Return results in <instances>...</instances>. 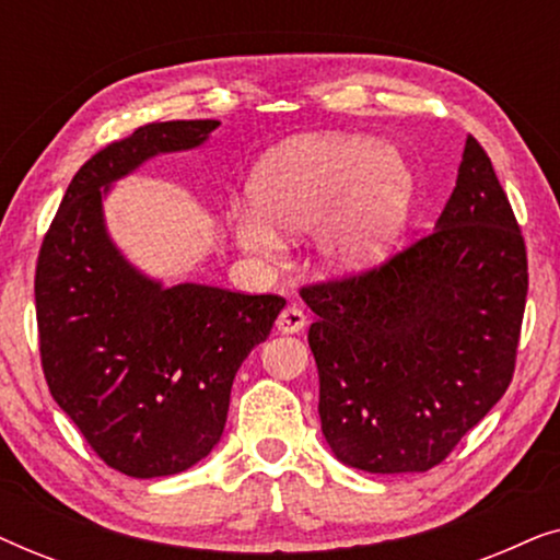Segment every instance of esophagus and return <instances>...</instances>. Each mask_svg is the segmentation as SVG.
Here are the masks:
<instances>
[{
	"label": "esophagus",
	"instance_id": "esophagus-1",
	"mask_svg": "<svg viewBox=\"0 0 560 560\" xmlns=\"http://www.w3.org/2000/svg\"><path fill=\"white\" fill-rule=\"evenodd\" d=\"M275 326H278L280 334H298V331H303L305 313L298 308L295 303H290L288 308H282L278 320H275Z\"/></svg>",
	"mask_w": 560,
	"mask_h": 560
}]
</instances>
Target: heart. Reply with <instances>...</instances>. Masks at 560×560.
I'll return each instance as SVG.
<instances>
[{
  "label": "heart",
  "instance_id": "heart-1",
  "mask_svg": "<svg viewBox=\"0 0 560 560\" xmlns=\"http://www.w3.org/2000/svg\"><path fill=\"white\" fill-rule=\"evenodd\" d=\"M416 178L400 152L364 135L303 137L259 160L249 178L252 211H236L242 249L278 255V232L313 229L324 270L359 275L385 257L410 213Z\"/></svg>",
  "mask_w": 560,
  "mask_h": 560
}]
</instances>
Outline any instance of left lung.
I'll list each match as a JSON object with an SVG mask.
<instances>
[{
  "instance_id": "left-lung-1",
  "label": "left lung",
  "mask_w": 560,
  "mask_h": 560,
  "mask_svg": "<svg viewBox=\"0 0 560 560\" xmlns=\"http://www.w3.org/2000/svg\"><path fill=\"white\" fill-rule=\"evenodd\" d=\"M301 298L336 458L372 474L439 466L510 387L523 328L525 240L485 148L466 137L431 232Z\"/></svg>"
}]
</instances>
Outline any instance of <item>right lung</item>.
Listing matches in <instances>:
<instances>
[{
  "label": "right lung",
  "mask_w": 560,
  "mask_h": 560,
  "mask_svg": "<svg viewBox=\"0 0 560 560\" xmlns=\"http://www.w3.org/2000/svg\"><path fill=\"white\" fill-rule=\"evenodd\" d=\"M217 119L152 121L91 155L43 236L35 313L52 400L127 477L186 471L224 433L234 374L272 331L280 295L163 288L109 242L102 196L158 152L198 148Z\"/></svg>",
  "instance_id": "obj_1"
}]
</instances>
